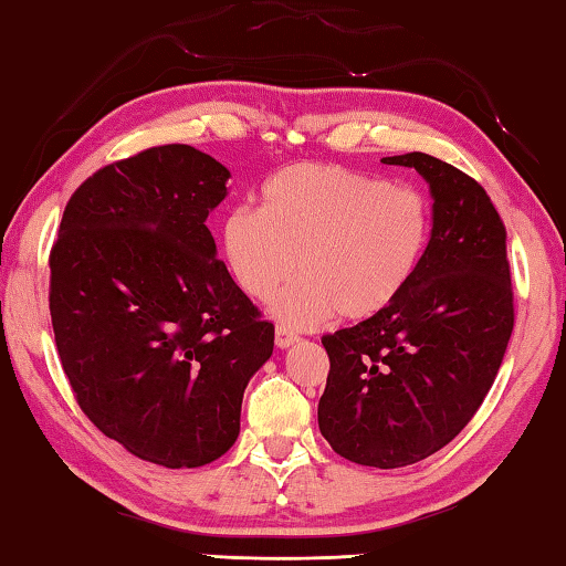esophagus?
I'll use <instances>...</instances> for the list:
<instances>
[{
	"label": "esophagus",
	"mask_w": 566,
	"mask_h": 566,
	"mask_svg": "<svg viewBox=\"0 0 566 566\" xmlns=\"http://www.w3.org/2000/svg\"><path fill=\"white\" fill-rule=\"evenodd\" d=\"M274 342H276V347H280V349H286V347H292V344L300 342V337H296V334L290 332L286 327H276L274 329Z\"/></svg>",
	"instance_id": "34e87169"
}]
</instances>
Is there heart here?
Returning a JSON list of instances; mask_svg holds the SVG:
<instances>
[{
	"instance_id": "obj_1",
	"label": "heart",
	"mask_w": 566,
	"mask_h": 566,
	"mask_svg": "<svg viewBox=\"0 0 566 566\" xmlns=\"http://www.w3.org/2000/svg\"><path fill=\"white\" fill-rule=\"evenodd\" d=\"M424 191L342 165H292L262 187V209L237 207L222 224L229 272L247 296L270 302L302 276L272 314L310 329L339 312L377 319L415 284L432 242Z\"/></svg>"
}]
</instances>
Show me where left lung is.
<instances>
[{
	"label": "left lung",
	"instance_id": "left-lung-1",
	"mask_svg": "<svg viewBox=\"0 0 566 566\" xmlns=\"http://www.w3.org/2000/svg\"><path fill=\"white\" fill-rule=\"evenodd\" d=\"M432 191L434 229L409 292L377 319L322 337L319 432L364 467L421 462L482 407L514 329L506 229L484 187L424 151L385 157Z\"/></svg>",
	"mask_w": 566,
	"mask_h": 566
}]
</instances>
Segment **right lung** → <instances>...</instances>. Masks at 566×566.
I'll return each instance as SVG.
<instances>
[{
	"label": "right lung",
	"instance_id": "add662e5",
	"mask_svg": "<svg viewBox=\"0 0 566 566\" xmlns=\"http://www.w3.org/2000/svg\"><path fill=\"white\" fill-rule=\"evenodd\" d=\"M229 169L189 145L114 161L64 207L50 254L56 352L102 434L167 469L239 437L242 397L274 324L234 284L207 217Z\"/></svg>",
	"mask_w": 566,
	"mask_h": 566
}]
</instances>
